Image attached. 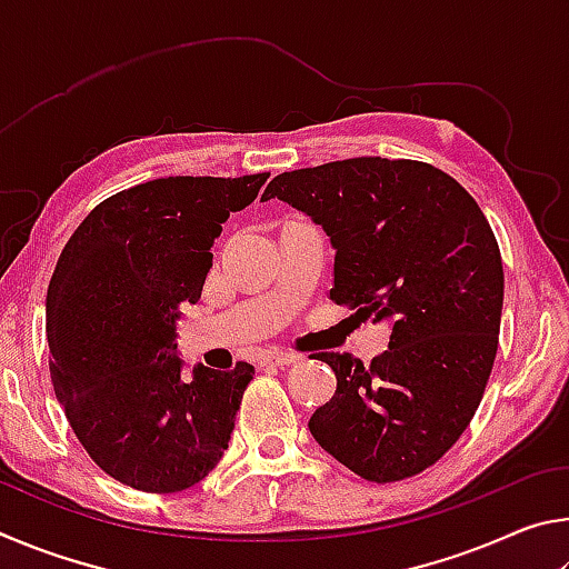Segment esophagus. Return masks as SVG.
Returning a JSON list of instances; mask_svg holds the SVG:
<instances>
[{"mask_svg": "<svg viewBox=\"0 0 569 569\" xmlns=\"http://www.w3.org/2000/svg\"><path fill=\"white\" fill-rule=\"evenodd\" d=\"M298 359H301V356H298V353L271 351V353H266V356H263L261 363H263V366H278V369H283V366H291V363H296Z\"/></svg>", "mask_w": 569, "mask_h": 569, "instance_id": "esophagus-1", "label": "esophagus"}]
</instances>
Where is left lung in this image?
Instances as JSON below:
<instances>
[{
	"label": "left lung",
	"mask_w": 569,
	"mask_h": 569,
	"mask_svg": "<svg viewBox=\"0 0 569 569\" xmlns=\"http://www.w3.org/2000/svg\"><path fill=\"white\" fill-rule=\"evenodd\" d=\"M271 198L329 236L331 301L391 331L369 369L351 353H319L336 393L308 429L363 479L419 475L461 437L492 373L505 301L492 228L455 178L417 160L283 172L261 200Z\"/></svg>",
	"instance_id": "obj_1"
}]
</instances>
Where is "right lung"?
I'll use <instances>...</instances> for the list:
<instances>
[{"label":"right lung","instance_id":"add662e5","mask_svg":"<svg viewBox=\"0 0 569 569\" xmlns=\"http://www.w3.org/2000/svg\"><path fill=\"white\" fill-rule=\"evenodd\" d=\"M268 172L160 178L100 203L67 240L47 288L57 401L102 471L142 492H180L223 459L256 369L216 371L178 351L228 216Z\"/></svg>","mask_w":569,"mask_h":569}]
</instances>
